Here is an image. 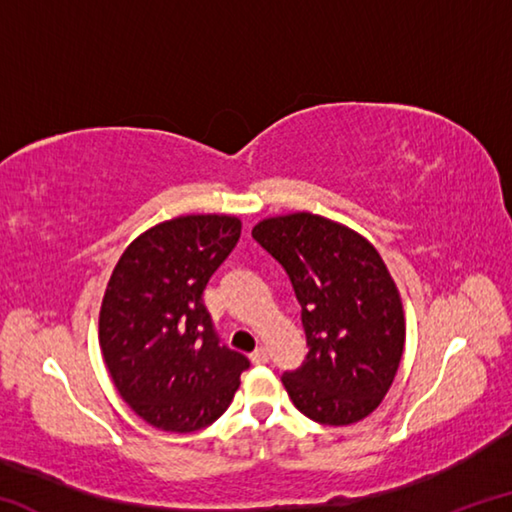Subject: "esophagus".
<instances>
[{
  "mask_svg": "<svg viewBox=\"0 0 512 512\" xmlns=\"http://www.w3.org/2000/svg\"><path fill=\"white\" fill-rule=\"evenodd\" d=\"M253 363H266L268 361V350L266 348H257L253 354H250Z\"/></svg>",
  "mask_w": 512,
  "mask_h": 512,
  "instance_id": "1",
  "label": "esophagus"
}]
</instances>
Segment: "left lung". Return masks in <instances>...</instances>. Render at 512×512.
<instances>
[{"instance_id":"8db88e82","label":"left lung","mask_w":512,"mask_h":512,"mask_svg":"<svg viewBox=\"0 0 512 512\" xmlns=\"http://www.w3.org/2000/svg\"><path fill=\"white\" fill-rule=\"evenodd\" d=\"M253 239L287 271L302 307L307 359L282 384L309 420L345 427L377 409L404 352V309L375 246L325 216L259 221Z\"/></svg>"}]
</instances>
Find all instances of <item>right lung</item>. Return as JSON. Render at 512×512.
<instances>
[{
  "label": "right lung",
  "mask_w": 512,
  "mask_h": 512,
  "mask_svg": "<svg viewBox=\"0 0 512 512\" xmlns=\"http://www.w3.org/2000/svg\"><path fill=\"white\" fill-rule=\"evenodd\" d=\"M241 235L225 214L153 225L119 257L99 314V343L124 402L171 433L221 418L250 361L219 341L203 291Z\"/></svg>",
  "instance_id": "add662e5"
}]
</instances>
